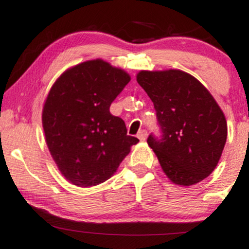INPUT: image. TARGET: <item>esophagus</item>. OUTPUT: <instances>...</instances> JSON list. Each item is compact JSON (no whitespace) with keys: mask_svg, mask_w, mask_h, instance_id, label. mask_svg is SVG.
<instances>
[{"mask_svg":"<svg viewBox=\"0 0 249 249\" xmlns=\"http://www.w3.org/2000/svg\"><path fill=\"white\" fill-rule=\"evenodd\" d=\"M137 137H138V139L139 141H142V142H144L146 138H147V131L146 130H141L137 134Z\"/></svg>","mask_w":249,"mask_h":249,"instance_id":"1","label":"esophagus"}]
</instances>
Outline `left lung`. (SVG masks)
Wrapping results in <instances>:
<instances>
[{
  "instance_id": "1",
  "label": "left lung",
  "mask_w": 249,
  "mask_h": 249,
  "mask_svg": "<svg viewBox=\"0 0 249 249\" xmlns=\"http://www.w3.org/2000/svg\"><path fill=\"white\" fill-rule=\"evenodd\" d=\"M137 83L151 98L162 138L147 144L173 183L193 186L216 168L227 142L222 110L202 83L185 71L142 70Z\"/></svg>"
}]
</instances>
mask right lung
<instances>
[{
    "instance_id": "right-lung-1",
    "label": "right lung",
    "mask_w": 249,
    "mask_h": 249,
    "mask_svg": "<svg viewBox=\"0 0 249 249\" xmlns=\"http://www.w3.org/2000/svg\"><path fill=\"white\" fill-rule=\"evenodd\" d=\"M129 81L124 70L96 59L69 68L51 87L42 113L45 141L72 185L86 188L107 181L139 142L110 113Z\"/></svg>"
}]
</instances>
